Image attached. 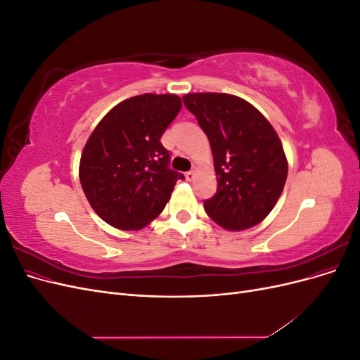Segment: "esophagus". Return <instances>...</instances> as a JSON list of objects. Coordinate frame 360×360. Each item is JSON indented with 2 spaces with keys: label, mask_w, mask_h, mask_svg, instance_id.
I'll use <instances>...</instances> for the list:
<instances>
[{
  "label": "esophagus",
  "mask_w": 360,
  "mask_h": 360,
  "mask_svg": "<svg viewBox=\"0 0 360 360\" xmlns=\"http://www.w3.org/2000/svg\"><path fill=\"white\" fill-rule=\"evenodd\" d=\"M184 177H186V180H189V181L193 180V179H195V171H192V169L188 171L186 174H184Z\"/></svg>",
  "instance_id": "esophagus-1"
}]
</instances>
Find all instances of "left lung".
<instances>
[{"mask_svg":"<svg viewBox=\"0 0 360 360\" xmlns=\"http://www.w3.org/2000/svg\"><path fill=\"white\" fill-rule=\"evenodd\" d=\"M183 102L213 151L217 191L204 201L205 213L231 231L259 224L278 202L288 174L275 129L237 96L193 93Z\"/></svg>","mask_w":360,"mask_h":360,"instance_id":"1","label":"left lung"}]
</instances>
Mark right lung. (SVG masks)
Returning <instances> with one entry per match:
<instances>
[{
  "label": "right lung",
  "mask_w": 360,
  "mask_h": 360,
  "mask_svg": "<svg viewBox=\"0 0 360 360\" xmlns=\"http://www.w3.org/2000/svg\"><path fill=\"white\" fill-rule=\"evenodd\" d=\"M181 110L176 94H139L118 103L96 126L79 163L81 186L93 210L118 230H141L165 209L181 172L162 146Z\"/></svg>",
  "instance_id": "1"
}]
</instances>
